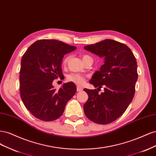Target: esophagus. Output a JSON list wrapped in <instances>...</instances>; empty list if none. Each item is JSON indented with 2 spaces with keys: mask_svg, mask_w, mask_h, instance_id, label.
Listing matches in <instances>:
<instances>
[{
  "mask_svg": "<svg viewBox=\"0 0 156 156\" xmlns=\"http://www.w3.org/2000/svg\"><path fill=\"white\" fill-rule=\"evenodd\" d=\"M77 92L82 91V90H83V88H81V87L77 86Z\"/></svg>",
  "mask_w": 156,
  "mask_h": 156,
  "instance_id": "34e87169",
  "label": "esophagus"
}]
</instances>
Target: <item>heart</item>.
Segmentation results:
<instances>
[{"label":"heart","mask_w":156,"mask_h":156,"mask_svg":"<svg viewBox=\"0 0 156 156\" xmlns=\"http://www.w3.org/2000/svg\"><path fill=\"white\" fill-rule=\"evenodd\" d=\"M91 57L88 55H82V58L83 60V62L87 60L88 58H90ZM70 58V56L68 55L66 56V57L64 58L63 61H62V64L64 66H65L66 64H67V62H68V60ZM67 80L68 81L74 83L76 84H78V85H82L83 84V83H84V80H85V78H84V76H83L82 75L79 74V73H73L69 74L67 76Z\"/></svg>","instance_id":"b5f03b06"}]
</instances>
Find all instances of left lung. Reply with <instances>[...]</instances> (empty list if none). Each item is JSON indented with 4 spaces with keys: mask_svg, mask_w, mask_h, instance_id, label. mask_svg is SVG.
Instances as JSON below:
<instances>
[{
    "mask_svg": "<svg viewBox=\"0 0 156 156\" xmlns=\"http://www.w3.org/2000/svg\"><path fill=\"white\" fill-rule=\"evenodd\" d=\"M84 48L105 58L104 64L90 81L98 89H84L88 95L84 114L96 124L111 123L124 114L133 98L138 78L135 56L126 44L109 39ZM102 87L105 92L99 94Z\"/></svg>",
    "mask_w": 156,
    "mask_h": 156,
    "instance_id": "8db88e82",
    "label": "left lung"
}]
</instances>
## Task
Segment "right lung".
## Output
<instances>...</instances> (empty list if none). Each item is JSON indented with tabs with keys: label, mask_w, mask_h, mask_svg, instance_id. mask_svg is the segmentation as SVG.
Masks as SVG:
<instances>
[{
	"label": "right lung",
	"mask_w": 156,
	"mask_h": 156,
	"mask_svg": "<svg viewBox=\"0 0 156 156\" xmlns=\"http://www.w3.org/2000/svg\"><path fill=\"white\" fill-rule=\"evenodd\" d=\"M77 49L56 40H40L23 55L20 75L21 100L31 114L43 121H53L62 115L66 105L76 93L72 82L58 90L53 80L62 78L61 68L65 54Z\"/></svg>",
	"instance_id": "1"
}]
</instances>
